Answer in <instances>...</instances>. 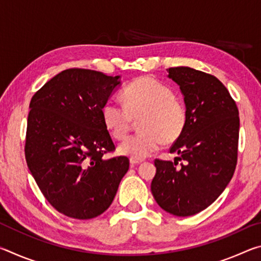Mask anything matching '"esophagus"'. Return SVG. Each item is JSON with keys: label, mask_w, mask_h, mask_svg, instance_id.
Listing matches in <instances>:
<instances>
[{"label": "esophagus", "mask_w": 261, "mask_h": 261, "mask_svg": "<svg viewBox=\"0 0 261 261\" xmlns=\"http://www.w3.org/2000/svg\"><path fill=\"white\" fill-rule=\"evenodd\" d=\"M141 162H143V160H139V159H135V158H130V165H131V167L139 165V163H141Z\"/></svg>", "instance_id": "esophagus-1"}]
</instances>
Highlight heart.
<instances>
[{
  "label": "heart",
  "instance_id": "obj_1",
  "mask_svg": "<svg viewBox=\"0 0 261 261\" xmlns=\"http://www.w3.org/2000/svg\"><path fill=\"white\" fill-rule=\"evenodd\" d=\"M124 106L109 100L102 106L101 116L106 129L115 139H123L134 120H139V134L123 140L118 152L122 155L141 159L151 155L163 141L177 140L187 126L188 113L182 100L162 83L140 77L122 91Z\"/></svg>",
  "mask_w": 261,
  "mask_h": 261
}]
</instances>
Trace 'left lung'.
<instances>
[{"label":"left lung","instance_id":"obj_1","mask_svg":"<svg viewBox=\"0 0 261 261\" xmlns=\"http://www.w3.org/2000/svg\"><path fill=\"white\" fill-rule=\"evenodd\" d=\"M187 107V126L170 148L174 162L155 160L151 191L176 216L207 208L227 188L237 163L240 117L236 102L218 78L189 67L167 69ZM183 160L185 165L177 166Z\"/></svg>","mask_w":261,"mask_h":261}]
</instances>
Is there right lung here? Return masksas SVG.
Returning <instances> with one entry per match:
<instances>
[{
  "label": "right lung",
  "instance_id": "right-lung-1",
  "mask_svg": "<svg viewBox=\"0 0 261 261\" xmlns=\"http://www.w3.org/2000/svg\"><path fill=\"white\" fill-rule=\"evenodd\" d=\"M120 78L68 69L31 100L26 162L48 202L69 218L88 220L102 214L129 170L126 156L103 159L115 145L101 109L121 85Z\"/></svg>",
  "mask_w": 261,
  "mask_h": 261
}]
</instances>
